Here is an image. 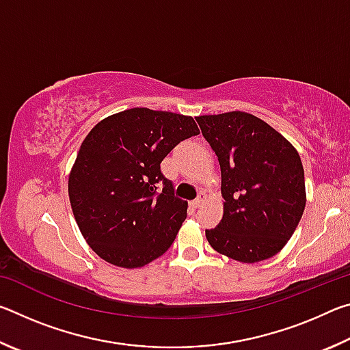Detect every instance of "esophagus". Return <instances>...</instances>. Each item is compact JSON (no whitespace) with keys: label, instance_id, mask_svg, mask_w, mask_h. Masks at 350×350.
<instances>
[{"label":"esophagus","instance_id":"esophagus-1","mask_svg":"<svg viewBox=\"0 0 350 350\" xmlns=\"http://www.w3.org/2000/svg\"><path fill=\"white\" fill-rule=\"evenodd\" d=\"M202 202H204V194H199V198L194 199L191 202V206H193V208H199V206L202 205Z\"/></svg>","mask_w":350,"mask_h":350}]
</instances>
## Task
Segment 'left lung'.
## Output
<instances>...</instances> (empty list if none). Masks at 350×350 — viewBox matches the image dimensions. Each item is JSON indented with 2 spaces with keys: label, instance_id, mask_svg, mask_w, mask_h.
Here are the masks:
<instances>
[{
  "label": "left lung",
  "instance_id": "obj_1",
  "mask_svg": "<svg viewBox=\"0 0 350 350\" xmlns=\"http://www.w3.org/2000/svg\"><path fill=\"white\" fill-rule=\"evenodd\" d=\"M221 165L224 215L205 230L217 253L244 264L265 260L292 238L306 206L296 148L259 117L242 111L196 117Z\"/></svg>",
  "mask_w": 350,
  "mask_h": 350
}]
</instances>
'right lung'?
Masks as SVG:
<instances>
[{
    "label": "right lung",
    "instance_id": "1",
    "mask_svg": "<svg viewBox=\"0 0 350 350\" xmlns=\"http://www.w3.org/2000/svg\"><path fill=\"white\" fill-rule=\"evenodd\" d=\"M198 134L189 116L131 108L103 118L83 140L69 200L83 238L106 262L140 269L173 244L188 202L174 196L161 163Z\"/></svg>",
    "mask_w": 350,
    "mask_h": 350
}]
</instances>
